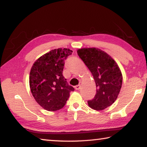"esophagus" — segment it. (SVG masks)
Here are the masks:
<instances>
[{"label": "esophagus", "mask_w": 147, "mask_h": 147, "mask_svg": "<svg viewBox=\"0 0 147 147\" xmlns=\"http://www.w3.org/2000/svg\"><path fill=\"white\" fill-rule=\"evenodd\" d=\"M80 87H81L80 85H77V86L74 87V88H75L76 90H79V89H80Z\"/></svg>", "instance_id": "34e87169"}]
</instances>
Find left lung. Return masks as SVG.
<instances>
[{"label": "left lung", "instance_id": "left-lung-1", "mask_svg": "<svg viewBox=\"0 0 147 147\" xmlns=\"http://www.w3.org/2000/svg\"><path fill=\"white\" fill-rule=\"evenodd\" d=\"M77 53L91 72L97 88L94 97L88 101L89 106L95 110L110 106L117 98L123 82L117 64L108 54L95 48L81 49Z\"/></svg>", "mask_w": 147, "mask_h": 147}]
</instances>
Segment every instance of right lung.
<instances>
[{
  "mask_svg": "<svg viewBox=\"0 0 147 147\" xmlns=\"http://www.w3.org/2000/svg\"><path fill=\"white\" fill-rule=\"evenodd\" d=\"M72 53L67 49L52 50L37 59L31 69L29 83L32 94L47 111L61 109L70 92L74 90L63 76L65 60Z\"/></svg>",
  "mask_w": 147,
  "mask_h": 147,
  "instance_id": "right-lung-1",
  "label": "right lung"
}]
</instances>
